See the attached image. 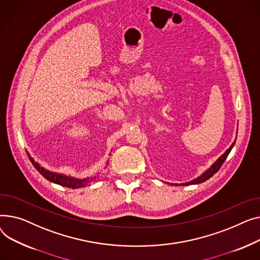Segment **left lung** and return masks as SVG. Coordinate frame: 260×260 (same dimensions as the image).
<instances>
[{
	"mask_svg": "<svg viewBox=\"0 0 260 260\" xmlns=\"http://www.w3.org/2000/svg\"><path fill=\"white\" fill-rule=\"evenodd\" d=\"M234 144H235V142L231 145V147L229 148L224 153L214 162L213 164L209 169L206 171V172H204L201 176H198V177H196L195 179H193V180H191V181H188V182H185V184H180L181 186H189V185H196V184H201V182H204V181H206L207 179H209L210 177H212L213 175H214L219 169H220V167L222 166V164L224 162V160L226 159V157H228V155H229V153H230L231 152V150H232V148L234 147ZM171 185H173V184H171ZM174 186V185H173ZM175 186H178L177 184H175Z\"/></svg>",
	"mask_w": 260,
	"mask_h": 260,
	"instance_id": "8db88e82",
	"label": "left lung"
}]
</instances>
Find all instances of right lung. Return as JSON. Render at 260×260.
<instances>
[{"instance_id":"add662e5","label":"right lung","mask_w":260,"mask_h":260,"mask_svg":"<svg viewBox=\"0 0 260 260\" xmlns=\"http://www.w3.org/2000/svg\"><path fill=\"white\" fill-rule=\"evenodd\" d=\"M27 154L29 156L30 161L32 162V165L35 166L36 169L46 178L47 180L54 182V184H57L59 186L63 187H67V188H71V189H79V188H83L88 186L90 182H92L94 180H96L98 176H91V177H86L83 179L80 178H75V177H71V176H67L64 174L60 173H56V172H51L49 170H46L45 168L41 167L37 161H35V159L29 155V153L27 152Z\"/></svg>"}]
</instances>
